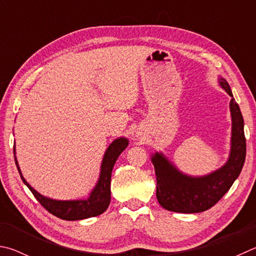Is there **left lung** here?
Wrapping results in <instances>:
<instances>
[{
    "mask_svg": "<svg viewBox=\"0 0 256 256\" xmlns=\"http://www.w3.org/2000/svg\"><path fill=\"white\" fill-rule=\"evenodd\" d=\"M220 85L232 96V150L228 162L207 176L191 178L178 172L163 155L156 153L152 158L158 181L156 198L170 212L194 214L210 209L230 189L243 168L246 156L244 119L230 85L224 78H220Z\"/></svg>",
    "mask_w": 256,
    "mask_h": 256,
    "instance_id": "1",
    "label": "left lung"
}]
</instances>
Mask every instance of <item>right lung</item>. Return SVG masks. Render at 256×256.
I'll return each mask as SVG.
<instances>
[{"mask_svg":"<svg viewBox=\"0 0 256 256\" xmlns=\"http://www.w3.org/2000/svg\"><path fill=\"white\" fill-rule=\"evenodd\" d=\"M128 146V140L126 138H119L116 140L112 144L108 147L104 154V158L102 160L101 173L98 178V182L96 183L94 190L90 194V198L86 200H73V201H57L48 199L46 196L38 194L34 188L29 186V183L24 180L22 176L19 165H18L16 158H14L16 165L19 171L20 176L24 181V184L29 188V190L32 192L34 198L39 201V204L42 207L60 219L65 220H80V219H85L90 217L98 216L106 212L110 204L111 191H110V183H111V172L114 168L118 156L122 153V150ZM13 153L16 150H13Z\"/></svg>","mask_w":256,"mask_h":256,"instance_id":"right-lung-1","label":"right lung"}]
</instances>
